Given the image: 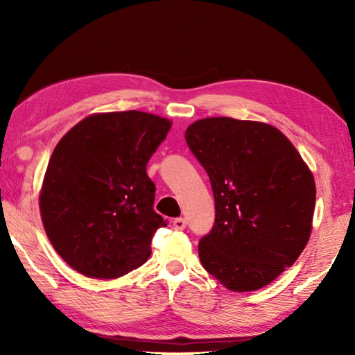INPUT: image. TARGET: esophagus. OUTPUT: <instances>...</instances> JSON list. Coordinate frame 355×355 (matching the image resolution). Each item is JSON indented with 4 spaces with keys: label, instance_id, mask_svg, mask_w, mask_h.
<instances>
[{
    "label": "esophagus",
    "instance_id": "1",
    "mask_svg": "<svg viewBox=\"0 0 355 355\" xmlns=\"http://www.w3.org/2000/svg\"><path fill=\"white\" fill-rule=\"evenodd\" d=\"M172 225H173V228H175V230H184L186 220L183 218H177V219L172 220Z\"/></svg>",
    "mask_w": 355,
    "mask_h": 355
}]
</instances>
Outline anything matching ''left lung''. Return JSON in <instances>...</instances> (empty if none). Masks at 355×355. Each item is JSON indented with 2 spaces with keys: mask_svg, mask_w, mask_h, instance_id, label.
Instances as JSON below:
<instances>
[{
  "mask_svg": "<svg viewBox=\"0 0 355 355\" xmlns=\"http://www.w3.org/2000/svg\"><path fill=\"white\" fill-rule=\"evenodd\" d=\"M186 142L205 167L216 203L213 230L199 243L202 266L230 291L269 285L310 239L313 173L279 128L257 120H196Z\"/></svg>",
  "mask_w": 355,
  "mask_h": 355,
  "instance_id": "left-lung-1",
  "label": "left lung"
}]
</instances>
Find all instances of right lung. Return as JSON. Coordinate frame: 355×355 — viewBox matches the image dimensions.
<instances>
[{
  "mask_svg": "<svg viewBox=\"0 0 355 355\" xmlns=\"http://www.w3.org/2000/svg\"><path fill=\"white\" fill-rule=\"evenodd\" d=\"M169 119L95 112L58 142L39 192L40 218L59 257L89 279H117L148 260L163 216L147 163Z\"/></svg>",
  "mask_w": 355,
  "mask_h": 355,
  "instance_id": "1",
  "label": "right lung"
}]
</instances>
